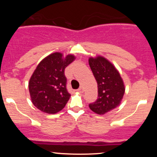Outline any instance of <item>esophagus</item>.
Returning a JSON list of instances; mask_svg holds the SVG:
<instances>
[{"label": "esophagus", "instance_id": "1", "mask_svg": "<svg viewBox=\"0 0 157 157\" xmlns=\"http://www.w3.org/2000/svg\"><path fill=\"white\" fill-rule=\"evenodd\" d=\"M77 91H78L79 93H83V91H84L83 88H82V87H80L78 89H77Z\"/></svg>", "mask_w": 157, "mask_h": 157}]
</instances>
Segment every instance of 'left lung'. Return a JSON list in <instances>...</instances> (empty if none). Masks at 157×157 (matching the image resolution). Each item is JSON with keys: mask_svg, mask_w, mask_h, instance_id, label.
I'll return each instance as SVG.
<instances>
[{"mask_svg": "<svg viewBox=\"0 0 157 157\" xmlns=\"http://www.w3.org/2000/svg\"><path fill=\"white\" fill-rule=\"evenodd\" d=\"M89 63L98 87V98L89 104V108L97 114H105L120 105L125 94V85L118 70L105 57H91Z\"/></svg>", "mask_w": 157, "mask_h": 157, "instance_id": "8db88e82", "label": "left lung"}]
</instances>
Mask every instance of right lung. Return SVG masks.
Instances as JSON below:
<instances>
[{"mask_svg":"<svg viewBox=\"0 0 157 157\" xmlns=\"http://www.w3.org/2000/svg\"><path fill=\"white\" fill-rule=\"evenodd\" d=\"M75 59L71 54L63 57L55 52L39 63L29 82L30 97L37 109L55 114L65 107L71 94L66 89L64 71Z\"/></svg>","mask_w":157,"mask_h":157,"instance_id":"right-lung-1","label":"right lung"}]
</instances>
